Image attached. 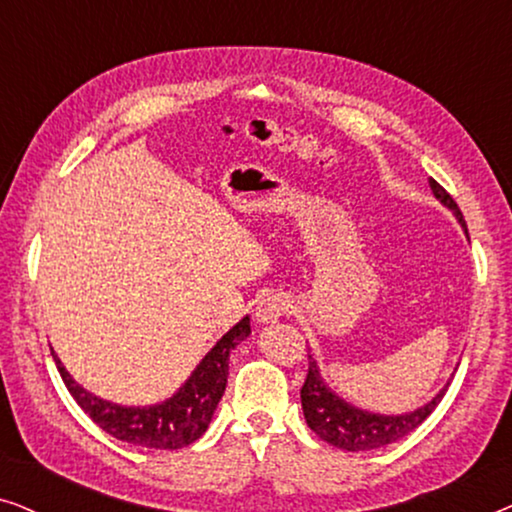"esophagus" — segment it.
<instances>
[{
	"instance_id": "34e87169",
	"label": "esophagus",
	"mask_w": 512,
	"mask_h": 512,
	"mask_svg": "<svg viewBox=\"0 0 512 512\" xmlns=\"http://www.w3.org/2000/svg\"><path fill=\"white\" fill-rule=\"evenodd\" d=\"M289 310V296H284V293H270V296H265L261 303L256 305V319L261 321V324H272V321L282 319Z\"/></svg>"
}]
</instances>
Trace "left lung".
I'll return each mask as SVG.
<instances>
[{
    "label": "left lung",
    "instance_id": "obj_1",
    "mask_svg": "<svg viewBox=\"0 0 512 512\" xmlns=\"http://www.w3.org/2000/svg\"><path fill=\"white\" fill-rule=\"evenodd\" d=\"M431 188H433V195H436L445 207H450L461 226L466 228L464 214H461L457 202L452 200V195L447 193L436 179H431ZM307 361H310V366H307V377L303 387H300V401H303L307 426H310L321 440H326L328 445L340 447V450H347V452L377 450V447L396 443V440L408 436L410 431H415L417 426L438 408V403L443 401L445 396V389H443L431 403H426L424 408L410 412V415H401V417L370 415V412L356 410L345 401H340L335 394H331V391L326 389V384L321 382L317 363H314L310 354H307Z\"/></svg>",
    "mask_w": 512,
    "mask_h": 512
}]
</instances>
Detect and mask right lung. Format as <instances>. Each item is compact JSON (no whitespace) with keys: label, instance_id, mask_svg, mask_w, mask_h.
I'll return each mask as SVG.
<instances>
[{"label":"right lung","instance_id":"add662e5","mask_svg":"<svg viewBox=\"0 0 512 512\" xmlns=\"http://www.w3.org/2000/svg\"><path fill=\"white\" fill-rule=\"evenodd\" d=\"M249 333V317H244L216 342L212 352L202 359L195 373L179 389V394L153 408H121V405L102 401L69 377L58 356L53 354V359L74 401L109 436L132 445L153 447V450H181L207 431L216 405L226 391L230 352Z\"/></svg>","mask_w":512,"mask_h":512}]
</instances>
